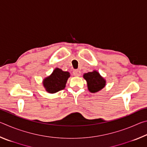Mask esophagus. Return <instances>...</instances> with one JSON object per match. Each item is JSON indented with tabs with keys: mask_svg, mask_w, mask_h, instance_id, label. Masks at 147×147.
<instances>
[{
	"mask_svg": "<svg viewBox=\"0 0 147 147\" xmlns=\"http://www.w3.org/2000/svg\"><path fill=\"white\" fill-rule=\"evenodd\" d=\"M73 74L75 76H80L81 75V71L80 70H74L73 71Z\"/></svg>",
	"mask_w": 147,
	"mask_h": 147,
	"instance_id": "1",
	"label": "esophagus"
}]
</instances>
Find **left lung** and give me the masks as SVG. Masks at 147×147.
I'll return each instance as SVG.
<instances>
[{
    "instance_id": "8db88e82",
    "label": "left lung",
    "mask_w": 147,
    "mask_h": 147,
    "mask_svg": "<svg viewBox=\"0 0 147 147\" xmlns=\"http://www.w3.org/2000/svg\"><path fill=\"white\" fill-rule=\"evenodd\" d=\"M83 77L87 82L88 89L91 93H97L106 85V80L96 70L84 74Z\"/></svg>"
}]
</instances>
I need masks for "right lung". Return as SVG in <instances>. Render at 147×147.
Listing matches in <instances>:
<instances>
[{
  "mask_svg": "<svg viewBox=\"0 0 147 147\" xmlns=\"http://www.w3.org/2000/svg\"><path fill=\"white\" fill-rule=\"evenodd\" d=\"M70 73L63 71L61 69H54L53 73L43 80V85L47 92L49 93H56L65 88Z\"/></svg>",
  "mask_w": 147,
  "mask_h": 147,
  "instance_id": "right-lung-1",
  "label": "right lung"
}]
</instances>
